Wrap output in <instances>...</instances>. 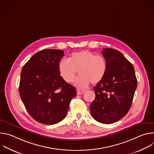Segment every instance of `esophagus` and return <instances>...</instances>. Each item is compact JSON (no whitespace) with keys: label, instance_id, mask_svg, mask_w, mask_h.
<instances>
[{"label":"esophagus","instance_id":"1","mask_svg":"<svg viewBox=\"0 0 154 154\" xmlns=\"http://www.w3.org/2000/svg\"><path fill=\"white\" fill-rule=\"evenodd\" d=\"M77 93L78 95H80L82 94L85 93V90H77Z\"/></svg>","mask_w":154,"mask_h":154}]
</instances>
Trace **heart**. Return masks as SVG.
Here are the masks:
<instances>
[{
	"mask_svg": "<svg viewBox=\"0 0 154 154\" xmlns=\"http://www.w3.org/2000/svg\"><path fill=\"white\" fill-rule=\"evenodd\" d=\"M80 75L75 85L79 88H85L92 84L101 82L107 71V63L102 55H95L88 51L74 52L69 58L62 59L58 64L61 77L67 83L74 82L77 71Z\"/></svg>",
	"mask_w": 154,
	"mask_h": 154,
	"instance_id": "heart-1",
	"label": "heart"
}]
</instances>
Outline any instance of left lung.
<instances>
[{"instance_id":"1","label":"left lung","mask_w":154,"mask_h":154,"mask_svg":"<svg viewBox=\"0 0 154 154\" xmlns=\"http://www.w3.org/2000/svg\"><path fill=\"white\" fill-rule=\"evenodd\" d=\"M102 54L107 63V71L93 89L96 97L90 105L92 117L103 124L122 119L129 111L137 87L135 69L119 51L105 48Z\"/></svg>"}]
</instances>
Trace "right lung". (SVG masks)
<instances>
[{
  "mask_svg": "<svg viewBox=\"0 0 154 154\" xmlns=\"http://www.w3.org/2000/svg\"><path fill=\"white\" fill-rule=\"evenodd\" d=\"M63 56L61 50H42L22 69L20 97L28 113L39 123L52 125L62 121L77 94L74 86L60 75L58 64Z\"/></svg>",
  "mask_w": 154,
  "mask_h": 154,
  "instance_id": "right-lung-1",
  "label": "right lung"
}]
</instances>
